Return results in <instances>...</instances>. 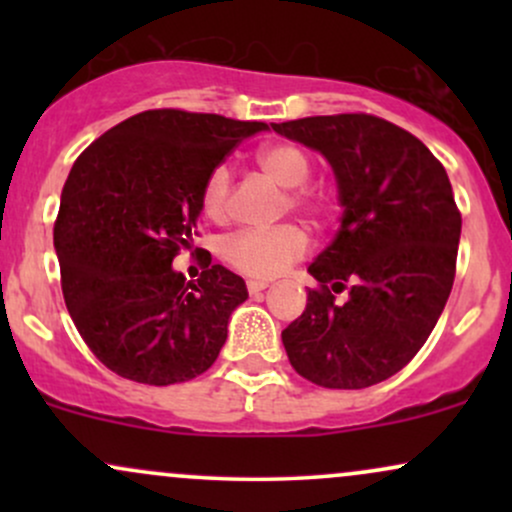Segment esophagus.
<instances>
[{
    "label": "esophagus",
    "mask_w": 512,
    "mask_h": 512,
    "mask_svg": "<svg viewBox=\"0 0 512 512\" xmlns=\"http://www.w3.org/2000/svg\"><path fill=\"white\" fill-rule=\"evenodd\" d=\"M269 286V281H264V279H248V291L250 293H260V291H264Z\"/></svg>",
    "instance_id": "1"
}]
</instances>
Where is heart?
Instances as JSON below:
<instances>
[{"mask_svg":"<svg viewBox=\"0 0 512 512\" xmlns=\"http://www.w3.org/2000/svg\"><path fill=\"white\" fill-rule=\"evenodd\" d=\"M257 168L274 180L276 185L289 187L284 197V209H298L310 219H325L330 211V197L320 187L308 185L310 158L298 144L274 142L262 146L255 154ZM233 175L228 166H214L202 182L199 202L211 221H223L231 211ZM310 250V238L298 223H279L272 228H243L231 233L221 245L226 264L245 276L272 279L303 260Z\"/></svg>","mask_w":512,"mask_h":512,"instance_id":"obj_1","label":"heart"}]
</instances>
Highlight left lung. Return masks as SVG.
Instances as JSON below:
<instances>
[{"mask_svg": "<svg viewBox=\"0 0 512 512\" xmlns=\"http://www.w3.org/2000/svg\"><path fill=\"white\" fill-rule=\"evenodd\" d=\"M272 129L332 163L344 207L337 238L308 267L317 289L281 332L291 366L332 390L383 383L426 344L452 291L462 216L448 173L421 139L368 113Z\"/></svg>", "mask_w": 512, "mask_h": 512, "instance_id": "8db88e82", "label": "left lung"}]
</instances>
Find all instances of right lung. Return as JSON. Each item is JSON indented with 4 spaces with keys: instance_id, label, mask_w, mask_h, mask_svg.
Listing matches in <instances>:
<instances>
[{
    "instance_id": "add662e5",
    "label": "right lung",
    "mask_w": 512,
    "mask_h": 512,
    "mask_svg": "<svg viewBox=\"0 0 512 512\" xmlns=\"http://www.w3.org/2000/svg\"><path fill=\"white\" fill-rule=\"evenodd\" d=\"M264 122L144 110L88 144L55 221L62 293L93 356L122 378L175 385L219 356L245 281L211 257L197 281L170 264L199 236V192ZM199 250V248H195Z\"/></svg>"
}]
</instances>
